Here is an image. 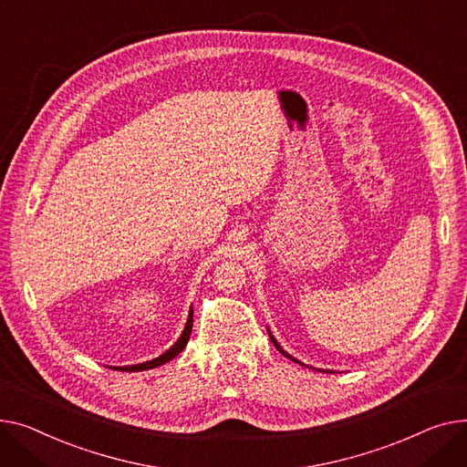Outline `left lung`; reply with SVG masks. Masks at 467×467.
Segmentation results:
<instances>
[{"mask_svg":"<svg viewBox=\"0 0 467 467\" xmlns=\"http://www.w3.org/2000/svg\"><path fill=\"white\" fill-rule=\"evenodd\" d=\"M267 332H269V327H267ZM269 337H271V341H273V345H275V347H277V348H279V352H283V354H285V356H286V358H290V360H292V362H297V364H301V362H299V360H296V358H294V356H292V354H288V352H286V350H285V348H283V347H281V345H279V343H277V339H275V337H273V334H271V332H269ZM301 366H306V364H301ZM307 368H309V366H307ZM322 371H324V369H322Z\"/></svg>","mask_w":467,"mask_h":467,"instance_id":"obj_1","label":"left lung"}]
</instances>
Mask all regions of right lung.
<instances>
[{
  "label": "right lung",
  "mask_w": 467,
  "mask_h": 467,
  "mask_svg": "<svg viewBox=\"0 0 467 467\" xmlns=\"http://www.w3.org/2000/svg\"><path fill=\"white\" fill-rule=\"evenodd\" d=\"M194 311H192V307H190V311H188V318H186V324H184V330H182V334H181V337L166 350L163 354H160L158 358H152V360H149V362H143V364H133V366H120V368H115V369H120V371H145V369H152V368H158V366H163V364H168L170 360H173L175 356H179V352L186 347V343H188V339H190V332H192V322H194ZM113 368V366H111Z\"/></svg>",
  "instance_id": "1"
}]
</instances>
